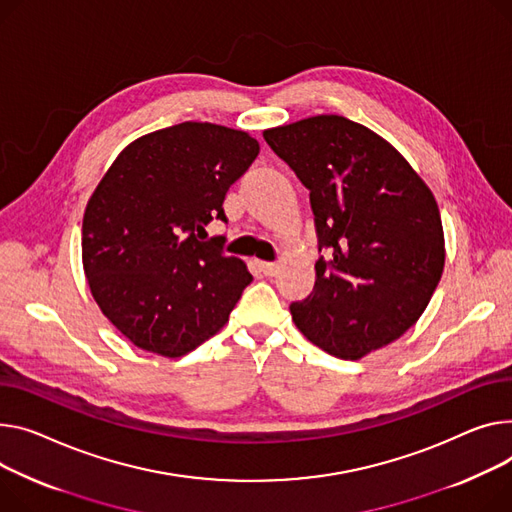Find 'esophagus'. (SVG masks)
<instances>
[{"label":"esophagus","mask_w":512,"mask_h":512,"mask_svg":"<svg viewBox=\"0 0 512 512\" xmlns=\"http://www.w3.org/2000/svg\"><path fill=\"white\" fill-rule=\"evenodd\" d=\"M257 267L263 276H276L278 274V263H269V261H257Z\"/></svg>","instance_id":"esophagus-1"}]
</instances>
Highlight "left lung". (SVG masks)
<instances>
[{"mask_svg":"<svg viewBox=\"0 0 512 512\" xmlns=\"http://www.w3.org/2000/svg\"><path fill=\"white\" fill-rule=\"evenodd\" d=\"M263 138L311 191L319 257L292 321L327 354L358 360L410 329L445 267L436 199L387 140L339 115L271 127Z\"/></svg>","mask_w":512,"mask_h":512,"instance_id":"obj_1","label":"left lung"}]
</instances>
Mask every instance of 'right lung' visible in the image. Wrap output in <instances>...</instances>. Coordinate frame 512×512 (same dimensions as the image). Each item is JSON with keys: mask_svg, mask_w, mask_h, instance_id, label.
<instances>
[{"mask_svg": "<svg viewBox=\"0 0 512 512\" xmlns=\"http://www.w3.org/2000/svg\"><path fill=\"white\" fill-rule=\"evenodd\" d=\"M259 154L247 131L185 121L131 142L94 189L82 222L90 292L127 339L179 358L216 335L253 276L222 238L224 197Z\"/></svg>", "mask_w": 512, "mask_h": 512, "instance_id": "obj_1", "label": "right lung"}]
</instances>
